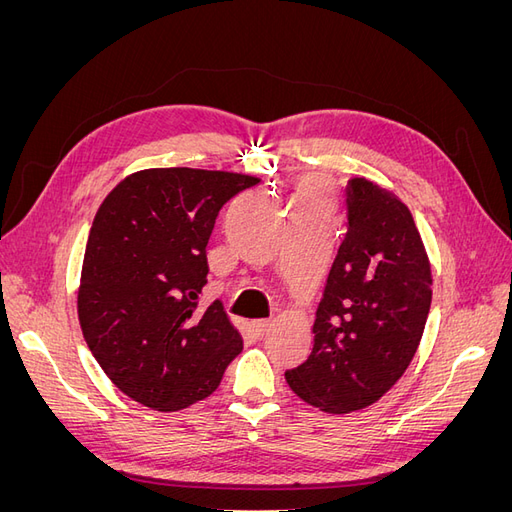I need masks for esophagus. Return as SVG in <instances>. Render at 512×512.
Segmentation results:
<instances>
[{
  "instance_id": "esophagus-1",
  "label": "esophagus",
  "mask_w": 512,
  "mask_h": 512,
  "mask_svg": "<svg viewBox=\"0 0 512 512\" xmlns=\"http://www.w3.org/2000/svg\"><path fill=\"white\" fill-rule=\"evenodd\" d=\"M269 329H271V320H254L252 322V331L258 339L265 337L269 333Z\"/></svg>"
}]
</instances>
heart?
Listing matches in <instances>:
<instances>
[{
	"label": "heart",
	"mask_w": 512,
	"mask_h": 512,
	"mask_svg": "<svg viewBox=\"0 0 512 512\" xmlns=\"http://www.w3.org/2000/svg\"><path fill=\"white\" fill-rule=\"evenodd\" d=\"M301 207L329 209V185L320 177H305L299 181Z\"/></svg>",
	"instance_id": "b5f03b06"
}]
</instances>
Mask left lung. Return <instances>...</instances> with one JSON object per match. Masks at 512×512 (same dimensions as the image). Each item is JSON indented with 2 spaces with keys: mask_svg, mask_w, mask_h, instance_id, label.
I'll return each instance as SVG.
<instances>
[{
  "mask_svg": "<svg viewBox=\"0 0 512 512\" xmlns=\"http://www.w3.org/2000/svg\"><path fill=\"white\" fill-rule=\"evenodd\" d=\"M431 305V265L410 209L365 177L348 181V232L331 265L307 361L286 371L305 404L363 410L412 363Z\"/></svg>",
  "mask_w": 512,
  "mask_h": 512,
  "instance_id": "1",
  "label": "left lung"
}]
</instances>
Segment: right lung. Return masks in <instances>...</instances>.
Listing matches in <instances>:
<instances>
[{
    "label": "right lung",
    "instance_id": "add662e5",
    "mask_svg": "<svg viewBox=\"0 0 512 512\" xmlns=\"http://www.w3.org/2000/svg\"><path fill=\"white\" fill-rule=\"evenodd\" d=\"M258 183L226 170L147 168L102 200L76 309L104 374L138 404L158 412L196 404L243 350L222 303L198 309V294L220 209Z\"/></svg>",
    "mask_w": 512,
    "mask_h": 512
}]
</instances>
